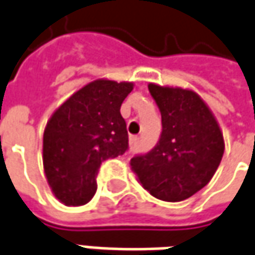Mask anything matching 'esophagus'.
<instances>
[{
	"label": "esophagus",
	"instance_id": "obj_1",
	"mask_svg": "<svg viewBox=\"0 0 255 255\" xmlns=\"http://www.w3.org/2000/svg\"><path fill=\"white\" fill-rule=\"evenodd\" d=\"M137 143H138L137 136H130V138H129V144H130V147H136Z\"/></svg>",
	"mask_w": 255,
	"mask_h": 255
}]
</instances>
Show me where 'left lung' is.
<instances>
[{"label": "left lung", "instance_id": "left-lung-1", "mask_svg": "<svg viewBox=\"0 0 255 255\" xmlns=\"http://www.w3.org/2000/svg\"><path fill=\"white\" fill-rule=\"evenodd\" d=\"M162 118L157 145L130 159L137 182L151 196L182 201L208 183L225 151L222 130L210 107L196 91L150 83Z\"/></svg>", "mask_w": 255, "mask_h": 255}]
</instances>
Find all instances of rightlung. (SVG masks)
<instances>
[{
    "label": "right lung",
    "mask_w": 255,
    "mask_h": 255,
    "mask_svg": "<svg viewBox=\"0 0 255 255\" xmlns=\"http://www.w3.org/2000/svg\"><path fill=\"white\" fill-rule=\"evenodd\" d=\"M133 86L97 79L73 93L48 119L43 136L44 173L62 204H87L97 190L101 162L128 150L121 105Z\"/></svg>",
    "instance_id": "1"
}]
</instances>
